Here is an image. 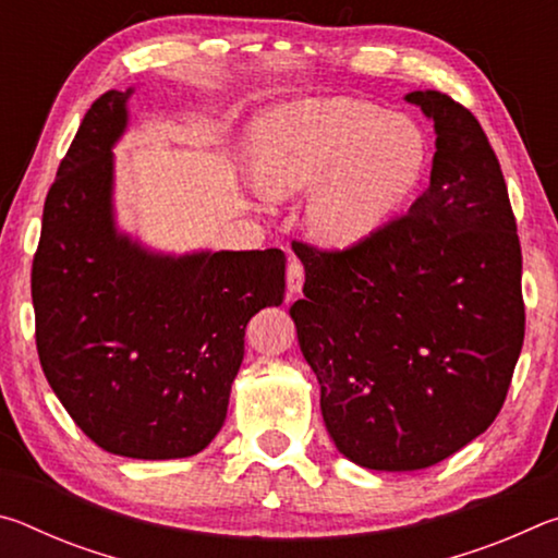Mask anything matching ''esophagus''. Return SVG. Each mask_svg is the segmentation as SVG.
Listing matches in <instances>:
<instances>
[{
	"label": "esophagus",
	"mask_w": 558,
	"mask_h": 558,
	"mask_svg": "<svg viewBox=\"0 0 558 558\" xmlns=\"http://www.w3.org/2000/svg\"><path fill=\"white\" fill-rule=\"evenodd\" d=\"M302 282H305V266L298 258H290L288 263V292L290 298L298 295L302 290Z\"/></svg>",
	"instance_id": "esophagus-1"
}]
</instances>
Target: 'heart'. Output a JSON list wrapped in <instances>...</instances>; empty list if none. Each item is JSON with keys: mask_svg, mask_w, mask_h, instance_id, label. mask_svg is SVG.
<instances>
[{"mask_svg": "<svg viewBox=\"0 0 558 558\" xmlns=\"http://www.w3.org/2000/svg\"><path fill=\"white\" fill-rule=\"evenodd\" d=\"M423 157L411 120L354 98H307L263 128L256 182L270 199L310 192V231L329 245H354L403 204Z\"/></svg>", "mask_w": 558, "mask_h": 558, "instance_id": "heart-1", "label": "heart"}]
</instances>
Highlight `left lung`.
<instances>
[{
    "label": "left lung",
    "mask_w": 558,
    "mask_h": 558,
    "mask_svg": "<svg viewBox=\"0 0 558 558\" xmlns=\"http://www.w3.org/2000/svg\"><path fill=\"white\" fill-rule=\"evenodd\" d=\"M436 125L430 186L347 248L300 243L290 307L337 450L423 470L489 428L524 342L522 248L477 118L440 90L405 96Z\"/></svg>",
    "instance_id": "1"
}]
</instances>
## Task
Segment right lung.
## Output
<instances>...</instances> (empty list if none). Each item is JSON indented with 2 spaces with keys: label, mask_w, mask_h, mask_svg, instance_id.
<instances>
[{
  "label": "right lung",
  "mask_w": 558,
  "mask_h": 558,
  "mask_svg": "<svg viewBox=\"0 0 558 558\" xmlns=\"http://www.w3.org/2000/svg\"><path fill=\"white\" fill-rule=\"evenodd\" d=\"M132 90L93 102L46 194L32 263L36 349L102 450L189 458L221 430L248 319L286 295V253L155 256L112 226V145Z\"/></svg>",
  "instance_id": "right-lung-1"
}]
</instances>
